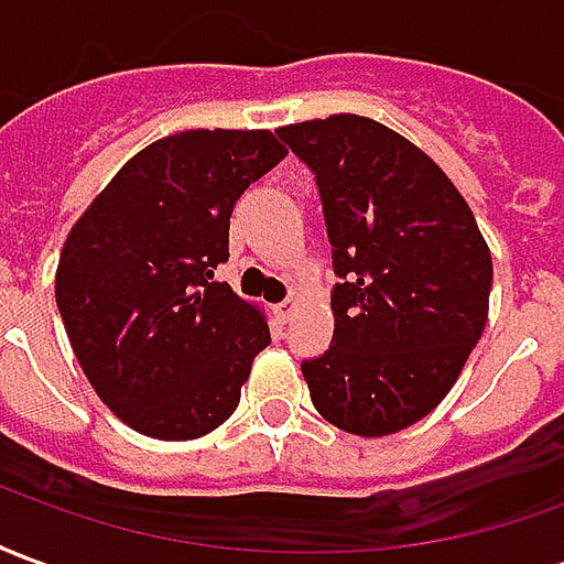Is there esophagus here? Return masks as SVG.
I'll return each mask as SVG.
<instances>
[{
	"label": "esophagus",
	"mask_w": 564,
	"mask_h": 564,
	"mask_svg": "<svg viewBox=\"0 0 564 564\" xmlns=\"http://www.w3.org/2000/svg\"><path fill=\"white\" fill-rule=\"evenodd\" d=\"M295 302L293 299H286V302H281V305H274V314H278V319H281V323H290V319H293V314H295Z\"/></svg>",
	"instance_id": "esophagus-1"
}]
</instances>
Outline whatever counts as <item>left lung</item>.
<instances>
[{"instance_id": "obj_1", "label": "left lung", "mask_w": 564, "mask_h": 564, "mask_svg": "<svg viewBox=\"0 0 564 564\" xmlns=\"http://www.w3.org/2000/svg\"><path fill=\"white\" fill-rule=\"evenodd\" d=\"M317 177L332 245L335 335L302 362L311 402L350 435L432 414L484 335L492 257L468 202L423 150L378 120L278 129Z\"/></svg>"}]
</instances>
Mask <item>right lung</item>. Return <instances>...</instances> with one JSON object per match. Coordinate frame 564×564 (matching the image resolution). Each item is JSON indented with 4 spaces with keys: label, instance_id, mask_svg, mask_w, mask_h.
<instances>
[{
    "label": "right lung",
    "instance_id": "add662e5",
    "mask_svg": "<svg viewBox=\"0 0 564 564\" xmlns=\"http://www.w3.org/2000/svg\"><path fill=\"white\" fill-rule=\"evenodd\" d=\"M283 156L269 129L177 132L135 153L72 226L56 307L96 395L141 435L214 432L271 344L262 311L214 269L235 202Z\"/></svg>",
    "mask_w": 564,
    "mask_h": 564
}]
</instances>
